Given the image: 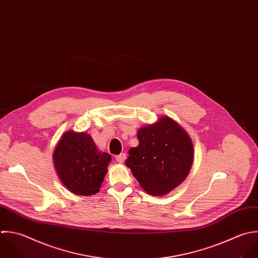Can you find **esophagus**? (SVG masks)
Returning a JSON list of instances; mask_svg holds the SVG:
<instances>
[{
    "mask_svg": "<svg viewBox=\"0 0 258 258\" xmlns=\"http://www.w3.org/2000/svg\"><path fill=\"white\" fill-rule=\"evenodd\" d=\"M126 159V154L125 153H121V154H119L118 156H116L115 157V160H116V162L117 163H119V164H122L123 162H124V160Z\"/></svg>",
    "mask_w": 258,
    "mask_h": 258,
    "instance_id": "34e87169",
    "label": "esophagus"
}]
</instances>
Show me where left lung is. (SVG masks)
Masks as SVG:
<instances>
[{
  "label": "left lung",
  "mask_w": 258,
  "mask_h": 258,
  "mask_svg": "<svg viewBox=\"0 0 258 258\" xmlns=\"http://www.w3.org/2000/svg\"><path fill=\"white\" fill-rule=\"evenodd\" d=\"M139 146L128 151L125 165L142 188L162 196L178 187L188 176L194 158L188 134L172 118L164 116L138 132Z\"/></svg>",
  "instance_id": "obj_1"
}]
</instances>
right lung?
Here are the masks:
<instances>
[{
    "instance_id": "add662e5",
    "label": "right lung",
    "mask_w": 258,
    "mask_h": 258,
    "mask_svg": "<svg viewBox=\"0 0 258 258\" xmlns=\"http://www.w3.org/2000/svg\"><path fill=\"white\" fill-rule=\"evenodd\" d=\"M54 164L64 186L76 195L99 191L111 157L97 151L92 138L85 133H65L54 151Z\"/></svg>"
}]
</instances>
